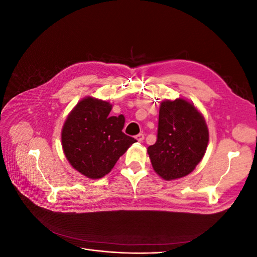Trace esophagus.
Segmentation results:
<instances>
[{"label":"esophagus","mask_w":257,"mask_h":257,"mask_svg":"<svg viewBox=\"0 0 257 257\" xmlns=\"http://www.w3.org/2000/svg\"><path fill=\"white\" fill-rule=\"evenodd\" d=\"M135 138H136V141H137V142H139V143H142V142L144 141V139H145V135L141 133V134H138V135H136V136H135Z\"/></svg>","instance_id":"esophagus-1"}]
</instances>
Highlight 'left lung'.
<instances>
[{"instance_id":"1","label":"left lung","mask_w":257,"mask_h":257,"mask_svg":"<svg viewBox=\"0 0 257 257\" xmlns=\"http://www.w3.org/2000/svg\"><path fill=\"white\" fill-rule=\"evenodd\" d=\"M209 132L204 116L183 98L162 102L158 139L148 148L152 166L165 180L193 172L205 155Z\"/></svg>"}]
</instances>
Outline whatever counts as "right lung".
Segmentation results:
<instances>
[{
	"label": "right lung",
	"mask_w": 257,
	"mask_h": 257,
	"mask_svg": "<svg viewBox=\"0 0 257 257\" xmlns=\"http://www.w3.org/2000/svg\"><path fill=\"white\" fill-rule=\"evenodd\" d=\"M111 105L83 98L69 113L62 128V147L71 165L85 177L99 179L110 173L135 138L122 132L124 116L110 115Z\"/></svg>",
	"instance_id": "right-lung-1"
}]
</instances>
